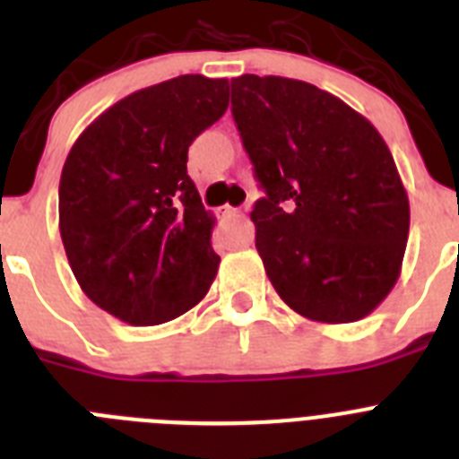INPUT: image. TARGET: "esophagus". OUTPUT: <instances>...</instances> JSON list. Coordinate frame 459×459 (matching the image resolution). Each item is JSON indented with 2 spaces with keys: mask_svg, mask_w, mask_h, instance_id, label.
<instances>
[{
  "mask_svg": "<svg viewBox=\"0 0 459 459\" xmlns=\"http://www.w3.org/2000/svg\"><path fill=\"white\" fill-rule=\"evenodd\" d=\"M221 213H222V216H237V213H241V211L234 209V206H222Z\"/></svg>",
  "mask_w": 459,
  "mask_h": 459,
  "instance_id": "esophagus-1",
  "label": "esophagus"
}]
</instances>
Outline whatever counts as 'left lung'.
Here are the masks:
<instances>
[{"instance_id":"left-lung-1","label":"left lung","mask_w":459,"mask_h":459,"mask_svg":"<svg viewBox=\"0 0 459 459\" xmlns=\"http://www.w3.org/2000/svg\"><path fill=\"white\" fill-rule=\"evenodd\" d=\"M232 117L264 197L255 246L278 296L312 322L368 317L395 287L409 197L375 126L303 80H232Z\"/></svg>"}]
</instances>
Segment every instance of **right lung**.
I'll return each mask as SVG.
<instances>
[{"label": "right lung", "instance_id": "add662e5", "mask_svg": "<svg viewBox=\"0 0 459 459\" xmlns=\"http://www.w3.org/2000/svg\"><path fill=\"white\" fill-rule=\"evenodd\" d=\"M230 105V82L179 75L133 91L82 131L59 181V232L84 294L131 326L204 299L216 225L188 177V147Z\"/></svg>", "mask_w": 459, "mask_h": 459}]
</instances>
